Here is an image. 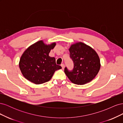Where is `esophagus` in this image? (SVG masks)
Here are the masks:
<instances>
[{
  "mask_svg": "<svg viewBox=\"0 0 123 123\" xmlns=\"http://www.w3.org/2000/svg\"><path fill=\"white\" fill-rule=\"evenodd\" d=\"M61 66H62V69H64L65 68V65H64V64H62V65H61Z\"/></svg>",
  "mask_w": 123,
  "mask_h": 123,
  "instance_id": "esophagus-1",
  "label": "esophagus"
}]
</instances>
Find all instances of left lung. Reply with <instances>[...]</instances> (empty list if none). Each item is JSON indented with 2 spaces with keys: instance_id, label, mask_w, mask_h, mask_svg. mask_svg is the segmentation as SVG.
<instances>
[{
  "instance_id": "8db88e82",
  "label": "left lung",
  "mask_w": 123,
  "mask_h": 123,
  "mask_svg": "<svg viewBox=\"0 0 123 123\" xmlns=\"http://www.w3.org/2000/svg\"><path fill=\"white\" fill-rule=\"evenodd\" d=\"M69 50L74 67L71 71L65 67L66 75L72 83L76 85L90 82L97 75L100 67L97 53L91 47L81 42L72 44Z\"/></svg>"
}]
</instances>
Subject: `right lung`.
Wrapping results in <instances>:
<instances>
[{
    "instance_id": "1",
    "label": "right lung",
    "mask_w": 123,
    "mask_h": 123,
    "mask_svg": "<svg viewBox=\"0 0 123 123\" xmlns=\"http://www.w3.org/2000/svg\"><path fill=\"white\" fill-rule=\"evenodd\" d=\"M55 45V43L47 45L43 40H40L24 52L19 66L26 79L35 84H43L51 79L55 71L62 68L56 64L54 57L49 56Z\"/></svg>"
}]
</instances>
